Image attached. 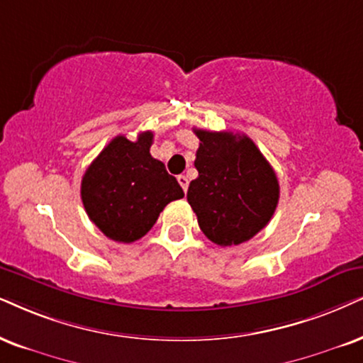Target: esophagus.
<instances>
[{"mask_svg": "<svg viewBox=\"0 0 363 363\" xmlns=\"http://www.w3.org/2000/svg\"><path fill=\"white\" fill-rule=\"evenodd\" d=\"M177 181H179V184H181V187L186 192L187 191V186H189V179H187V176H177Z\"/></svg>", "mask_w": 363, "mask_h": 363, "instance_id": "1", "label": "esophagus"}]
</instances>
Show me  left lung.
I'll list each match as a JSON object with an SVG mask.
<instances>
[{"mask_svg": "<svg viewBox=\"0 0 363 363\" xmlns=\"http://www.w3.org/2000/svg\"><path fill=\"white\" fill-rule=\"evenodd\" d=\"M199 139L187 203L201 231L219 246H236L263 229L279 199L278 177L247 135L194 128Z\"/></svg>", "mask_w": 363, "mask_h": 363, "instance_id": "1", "label": "left lung"}]
</instances>
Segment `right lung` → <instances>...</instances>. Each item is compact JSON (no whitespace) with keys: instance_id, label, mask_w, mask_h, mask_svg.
<instances>
[{"instance_id":"add662e5","label":"right lung","mask_w":363,"mask_h":363,"mask_svg":"<svg viewBox=\"0 0 363 363\" xmlns=\"http://www.w3.org/2000/svg\"><path fill=\"white\" fill-rule=\"evenodd\" d=\"M152 140L150 130L140 132L134 142L117 135L84 174L82 203L90 221L110 240H140L160 211L184 197L176 177L150 155Z\"/></svg>"}]
</instances>
